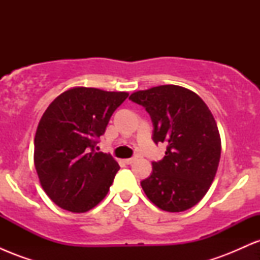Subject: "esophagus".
<instances>
[{
    "mask_svg": "<svg viewBox=\"0 0 260 260\" xmlns=\"http://www.w3.org/2000/svg\"><path fill=\"white\" fill-rule=\"evenodd\" d=\"M124 164H127V165H131V164H133L134 161H136V159L134 157H131V159H124Z\"/></svg>",
    "mask_w": 260,
    "mask_h": 260,
    "instance_id": "obj_1",
    "label": "esophagus"
}]
</instances>
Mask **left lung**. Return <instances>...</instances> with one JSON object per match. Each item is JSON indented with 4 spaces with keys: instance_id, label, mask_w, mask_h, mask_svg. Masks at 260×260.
I'll list each match as a JSON object with an SVG mask.
<instances>
[{
    "instance_id": "left-lung-1",
    "label": "left lung",
    "mask_w": 260,
    "mask_h": 260,
    "mask_svg": "<svg viewBox=\"0 0 260 260\" xmlns=\"http://www.w3.org/2000/svg\"><path fill=\"white\" fill-rule=\"evenodd\" d=\"M154 124L155 143L166 142L165 156L140 182L148 199L161 210L180 213L202 201L215 178L221 138L215 118L201 96L168 84L131 94Z\"/></svg>"
}]
</instances>
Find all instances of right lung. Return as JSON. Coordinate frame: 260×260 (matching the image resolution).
Returning <instances> with one entry per match:
<instances>
[{"mask_svg": "<svg viewBox=\"0 0 260 260\" xmlns=\"http://www.w3.org/2000/svg\"><path fill=\"white\" fill-rule=\"evenodd\" d=\"M127 91L74 86L50 104L38 124L34 165L47 197L64 210L86 213L105 198L120 170L110 154L95 151Z\"/></svg>", "mask_w": 260, "mask_h": 260, "instance_id": "right-lung-1", "label": "right lung"}]
</instances>
